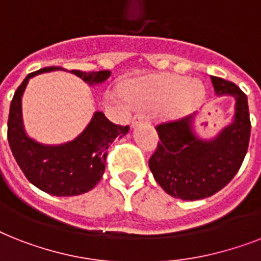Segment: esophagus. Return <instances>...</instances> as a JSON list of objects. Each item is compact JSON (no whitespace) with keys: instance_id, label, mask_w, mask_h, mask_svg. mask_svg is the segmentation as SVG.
Instances as JSON below:
<instances>
[{"instance_id":"1","label":"esophagus","mask_w":261,"mask_h":261,"mask_svg":"<svg viewBox=\"0 0 261 261\" xmlns=\"http://www.w3.org/2000/svg\"><path fill=\"white\" fill-rule=\"evenodd\" d=\"M149 119V116L146 115L145 112H138L137 115L133 118V124H138V123H142V122H146V120Z\"/></svg>"}]
</instances>
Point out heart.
<instances>
[{"mask_svg":"<svg viewBox=\"0 0 261 261\" xmlns=\"http://www.w3.org/2000/svg\"><path fill=\"white\" fill-rule=\"evenodd\" d=\"M204 95V87L197 80L179 76H162L135 83L127 90V96L137 106H164L173 101L178 112L190 109Z\"/></svg>","mask_w":261,"mask_h":261,"instance_id":"heart-1","label":"heart"}]
</instances>
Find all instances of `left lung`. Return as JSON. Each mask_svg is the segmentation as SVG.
I'll use <instances>...</instances> for the list:
<instances>
[{
    "mask_svg": "<svg viewBox=\"0 0 261 261\" xmlns=\"http://www.w3.org/2000/svg\"><path fill=\"white\" fill-rule=\"evenodd\" d=\"M216 94L236 99L233 122L211 141L193 131V118L186 116L156 124L160 142L149 160L155 181L167 194L181 200L213 196L232 181L247 154L251 120L247 95L232 82L211 76Z\"/></svg>",
    "mask_w": 261,
    "mask_h": 261,
    "instance_id": "left-lung-1",
    "label": "left lung"
}]
</instances>
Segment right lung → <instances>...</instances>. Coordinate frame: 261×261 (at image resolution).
<instances>
[{
  "mask_svg": "<svg viewBox=\"0 0 261 261\" xmlns=\"http://www.w3.org/2000/svg\"><path fill=\"white\" fill-rule=\"evenodd\" d=\"M63 69L46 67L32 72L21 83L10 103L8 119V142L20 169L36 188L52 196H77L88 192L105 173L107 150L115 138L127 134L130 127L110 122L103 112L96 111L90 124L72 142L59 146L41 145L25 134L21 118V96L28 82L42 72ZM88 84L107 80L110 71H72Z\"/></svg>",
  "mask_w": 261,
  "mask_h": 261,
  "instance_id": "1",
  "label": "right lung"
}]
</instances>
